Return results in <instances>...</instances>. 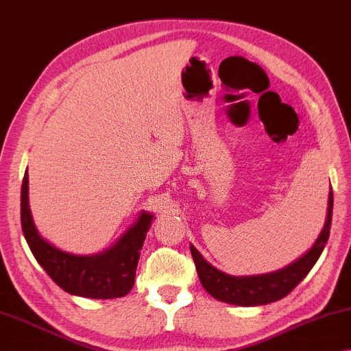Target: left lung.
<instances>
[{
	"label": "left lung",
	"instance_id": "8db88e82",
	"mask_svg": "<svg viewBox=\"0 0 351 351\" xmlns=\"http://www.w3.org/2000/svg\"><path fill=\"white\" fill-rule=\"evenodd\" d=\"M332 218V191H330L328 199V213L326 221L320 232L319 239L306 252L303 257L293 262L292 265L285 267L279 271L258 274V276H230L219 271L215 267L210 265L204 257L199 254V251L193 245L190 246L194 265L197 269L199 281L204 285V289L219 301L237 306H261L268 304L273 301H278L287 296L311 271V268L319 261L322 251L325 250V245L330 237Z\"/></svg>",
	"mask_w": 351,
	"mask_h": 351
}]
</instances>
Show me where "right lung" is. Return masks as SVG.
I'll return each mask as SVG.
<instances>
[{"label": "right lung", "mask_w": 351, "mask_h": 351, "mask_svg": "<svg viewBox=\"0 0 351 351\" xmlns=\"http://www.w3.org/2000/svg\"><path fill=\"white\" fill-rule=\"evenodd\" d=\"M28 171V169H26ZM143 212L134 226L110 250L95 256H73L58 250L37 232L28 201V172L21 183V229L28 246L48 276L67 293L108 300L127 295L134 285L139 251L152 223Z\"/></svg>", "instance_id": "1"}]
</instances>
